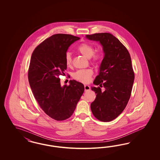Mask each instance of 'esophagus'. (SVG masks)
<instances>
[{
	"label": "esophagus",
	"mask_w": 160,
	"mask_h": 160,
	"mask_svg": "<svg viewBox=\"0 0 160 160\" xmlns=\"http://www.w3.org/2000/svg\"><path fill=\"white\" fill-rule=\"evenodd\" d=\"M84 90H85V92H87L90 90V87L88 85H84Z\"/></svg>",
	"instance_id": "obj_1"
}]
</instances>
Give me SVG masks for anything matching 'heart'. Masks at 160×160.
I'll list each match as a JSON object with an SVG mask.
<instances>
[{
	"instance_id": "obj_1",
	"label": "heart",
	"mask_w": 160,
	"mask_h": 160,
	"mask_svg": "<svg viewBox=\"0 0 160 160\" xmlns=\"http://www.w3.org/2000/svg\"><path fill=\"white\" fill-rule=\"evenodd\" d=\"M78 51L87 58H92V62L97 64L100 62L102 58V53H94L95 50L92 44L88 43H82L78 47ZM65 62L67 66H70L72 63V53L68 52L65 54ZM92 70L90 68L78 70L74 73L73 77L75 80L83 83H88L90 82L92 77Z\"/></svg>"
}]
</instances>
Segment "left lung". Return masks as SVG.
<instances>
[{"label":"left lung","instance_id":"left-lung-1","mask_svg":"<svg viewBox=\"0 0 160 160\" xmlns=\"http://www.w3.org/2000/svg\"><path fill=\"white\" fill-rule=\"evenodd\" d=\"M87 39L99 42L104 53L99 74L92 87L96 97L90 107L94 116L100 121H111L126 108L131 96L134 80L130 54L120 41L109 33L86 35ZM105 90L101 91L100 87Z\"/></svg>","mask_w":160,"mask_h":160}]
</instances>
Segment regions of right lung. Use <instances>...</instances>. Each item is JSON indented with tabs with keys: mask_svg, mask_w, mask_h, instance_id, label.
<instances>
[{
	"mask_svg": "<svg viewBox=\"0 0 160 160\" xmlns=\"http://www.w3.org/2000/svg\"><path fill=\"white\" fill-rule=\"evenodd\" d=\"M79 39L71 34H54L39 44L32 54L30 86L40 108L57 121L72 116L84 91L82 83L74 80L62 86L59 78L67 69L65 54L68 47Z\"/></svg>",
	"mask_w": 160,
	"mask_h": 160,
	"instance_id": "add662e5",
	"label": "right lung"
}]
</instances>
